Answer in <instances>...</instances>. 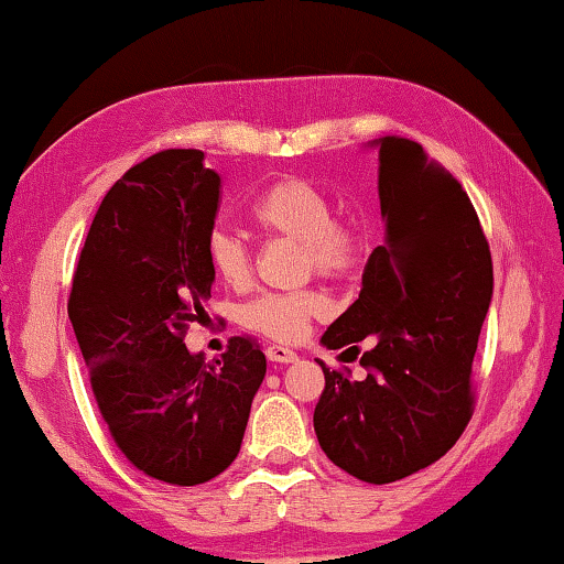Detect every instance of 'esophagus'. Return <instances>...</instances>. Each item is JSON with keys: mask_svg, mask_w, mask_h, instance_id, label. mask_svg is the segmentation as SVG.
<instances>
[{"mask_svg": "<svg viewBox=\"0 0 564 564\" xmlns=\"http://www.w3.org/2000/svg\"><path fill=\"white\" fill-rule=\"evenodd\" d=\"M267 358L272 362H294L297 360V352L284 348V345H270V348H267Z\"/></svg>", "mask_w": 564, "mask_h": 564, "instance_id": "esophagus-1", "label": "esophagus"}]
</instances>
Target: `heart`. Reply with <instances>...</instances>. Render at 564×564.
Segmentation results:
<instances>
[{
    "label": "heart",
    "instance_id": "heart-1",
    "mask_svg": "<svg viewBox=\"0 0 564 564\" xmlns=\"http://www.w3.org/2000/svg\"><path fill=\"white\" fill-rule=\"evenodd\" d=\"M249 216L259 229L274 237L297 241L302 247V270L343 280L358 270L362 241L352 229L335 224V209L319 188L307 178L288 176L274 181L257 196ZM206 257L214 274L227 288H245L252 276V254L245 241L229 231H214L206 241ZM327 297L319 290L262 294L241 310V325L272 340H300L312 319L327 312Z\"/></svg>",
    "mask_w": 564,
    "mask_h": 564
}]
</instances>
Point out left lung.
Returning a JSON list of instances; mask_svg holds the SVG:
<instances>
[{"instance_id":"left-lung-1","label":"left lung","mask_w":564,"mask_h":564,"mask_svg":"<svg viewBox=\"0 0 564 564\" xmlns=\"http://www.w3.org/2000/svg\"><path fill=\"white\" fill-rule=\"evenodd\" d=\"M386 245L372 249L358 300L327 327V350L358 348L366 380L323 360L315 433L355 479L391 484L438 462L471 419V362L494 274L462 184L409 138H376Z\"/></svg>"}]
</instances>
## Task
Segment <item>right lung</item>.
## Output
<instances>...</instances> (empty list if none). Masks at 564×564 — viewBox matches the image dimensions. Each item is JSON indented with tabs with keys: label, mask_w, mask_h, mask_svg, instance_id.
<instances>
[{
	"label": "right lung",
	"mask_w": 564,
	"mask_h": 564,
	"mask_svg": "<svg viewBox=\"0 0 564 564\" xmlns=\"http://www.w3.org/2000/svg\"><path fill=\"white\" fill-rule=\"evenodd\" d=\"M219 188L202 151L138 163L102 198L67 302L112 441L135 469L176 487L229 469L267 372L249 337H231L212 362L184 343L212 297Z\"/></svg>",
	"instance_id": "add662e5"
}]
</instances>
